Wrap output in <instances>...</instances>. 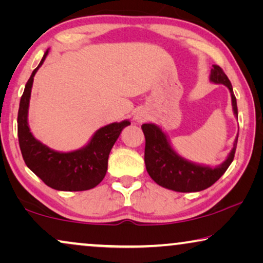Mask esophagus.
Masks as SVG:
<instances>
[{
	"instance_id": "esophagus-1",
	"label": "esophagus",
	"mask_w": 263,
	"mask_h": 263,
	"mask_svg": "<svg viewBox=\"0 0 263 263\" xmlns=\"http://www.w3.org/2000/svg\"><path fill=\"white\" fill-rule=\"evenodd\" d=\"M148 117H149V116H148V112H147L146 110L139 109V110L135 112V115H134V121L139 122V123H142V122H145Z\"/></svg>"
}]
</instances>
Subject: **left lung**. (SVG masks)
Listing matches in <instances>:
<instances>
[{
	"label": "left lung",
	"mask_w": 263,
	"mask_h": 263,
	"mask_svg": "<svg viewBox=\"0 0 263 263\" xmlns=\"http://www.w3.org/2000/svg\"><path fill=\"white\" fill-rule=\"evenodd\" d=\"M210 80L213 84L224 85L229 88L233 115L238 118L237 100L232 85L220 67H212ZM141 128L146 139L145 164L147 172L157 184L174 192L196 193L210 188L225 174L235 157L238 134L226 159L220 165L211 166L194 163L179 156L172 147L166 133L158 124L145 123Z\"/></svg>",
	"instance_id": "8db88e82"
}]
</instances>
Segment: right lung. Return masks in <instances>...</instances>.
I'll return each mask as SVG.
<instances>
[{
	"instance_id": "right-lung-1",
	"label": "right lung",
	"mask_w": 263,
	"mask_h": 263,
	"mask_svg": "<svg viewBox=\"0 0 263 263\" xmlns=\"http://www.w3.org/2000/svg\"><path fill=\"white\" fill-rule=\"evenodd\" d=\"M49 53L46 50L38 67L32 71L17 112V138L25 164L50 188L61 192H82L98 185L105 177L107 159L111 148L129 120L114 122L99 128L89 141L81 148L70 152H60L39 141L28 125V107L33 78Z\"/></svg>"
}]
</instances>
